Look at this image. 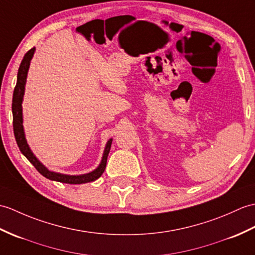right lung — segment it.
Returning <instances> with one entry per match:
<instances>
[{
  "label": "right lung",
  "mask_w": 255,
  "mask_h": 255,
  "mask_svg": "<svg viewBox=\"0 0 255 255\" xmlns=\"http://www.w3.org/2000/svg\"><path fill=\"white\" fill-rule=\"evenodd\" d=\"M34 50H35L34 47H32V49H30L26 53L25 56L22 58L19 69H18V74H17V84L13 93L11 111H13V128H14V135L17 142V145H18L22 154L25 155L28 158V161L35 167V169H37L41 175L44 176L47 179L55 180L58 182H64V183H70V185H76V183H86V182L97 180L105 170L106 162H108V155L111 150L112 139H110L108 141V143H106L102 161H101L99 167L97 169H94L93 171H91V173L79 175V176H70V175H64V174L54 173V171H50L38 161V158L33 155L31 150L29 149L26 138H25V132H23V127H22L21 103H22L23 93H25V85H26L29 65H30V61L33 56Z\"/></svg>",
  "instance_id": "right-lung-1"
}]
</instances>
